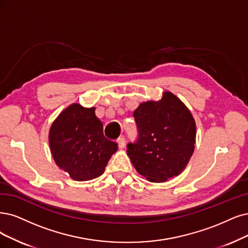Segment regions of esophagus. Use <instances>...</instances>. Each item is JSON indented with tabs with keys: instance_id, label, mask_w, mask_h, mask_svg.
Instances as JSON below:
<instances>
[{
	"instance_id": "esophagus-1",
	"label": "esophagus",
	"mask_w": 248,
	"mask_h": 248,
	"mask_svg": "<svg viewBox=\"0 0 248 248\" xmlns=\"http://www.w3.org/2000/svg\"><path fill=\"white\" fill-rule=\"evenodd\" d=\"M117 144H118V147L119 148H124V146H125V140H124V138H123V137H122V138H118L117 139Z\"/></svg>"
}]
</instances>
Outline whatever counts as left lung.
Returning a JSON list of instances; mask_svg holds the SVG:
<instances>
[{
    "label": "left lung",
    "mask_w": 248,
    "mask_h": 248,
    "mask_svg": "<svg viewBox=\"0 0 248 248\" xmlns=\"http://www.w3.org/2000/svg\"><path fill=\"white\" fill-rule=\"evenodd\" d=\"M134 117L139 135L126 151L136 170L150 182L179 176L195 148L196 124L190 110L164 92L161 100L141 103Z\"/></svg>",
    "instance_id": "8db88e82"
}]
</instances>
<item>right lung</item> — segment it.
Instances as JSON below:
<instances>
[{
  "label": "right lung",
  "mask_w": 248,
  "mask_h": 248,
  "mask_svg": "<svg viewBox=\"0 0 248 248\" xmlns=\"http://www.w3.org/2000/svg\"><path fill=\"white\" fill-rule=\"evenodd\" d=\"M49 144L57 166L76 181H89L103 173L117 150V143L103 134V124L95 108L73 103L51 125Z\"/></svg>",
  "instance_id": "right-lung-1"
}]
</instances>
